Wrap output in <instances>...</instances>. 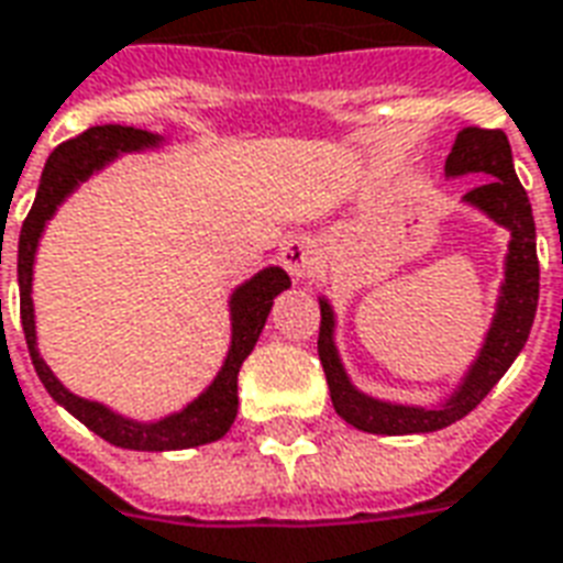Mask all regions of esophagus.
<instances>
[{
    "mask_svg": "<svg viewBox=\"0 0 563 563\" xmlns=\"http://www.w3.org/2000/svg\"><path fill=\"white\" fill-rule=\"evenodd\" d=\"M278 257H282L285 269L297 278V282H302V278H308L314 273L317 252L314 243H311L308 236H294V240H287L285 246H282V252H278Z\"/></svg>",
    "mask_w": 563,
    "mask_h": 563,
    "instance_id": "obj_1",
    "label": "esophagus"
}]
</instances>
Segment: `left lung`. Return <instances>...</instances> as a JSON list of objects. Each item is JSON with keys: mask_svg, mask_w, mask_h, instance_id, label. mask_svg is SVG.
Listing matches in <instances>:
<instances>
[{"mask_svg": "<svg viewBox=\"0 0 563 563\" xmlns=\"http://www.w3.org/2000/svg\"><path fill=\"white\" fill-rule=\"evenodd\" d=\"M463 175H487V180H481L472 192L463 196V205L481 210L484 217L493 219L510 234L505 255V282L498 290L496 314L487 329V338L477 350L475 362L460 379V386L437 407L379 400V397L358 391L353 379L346 377L344 362L335 346V311L327 297H320L317 353H320V365L327 371L332 407L356 430L379 433V437H409V433H433V430L454 424L489 395V388L505 377L507 367L514 365L519 350L526 346L540 297L538 234H534L531 201L514 172L510 142L501 130H481V126L460 130L445 159V177Z\"/></svg>", "mask_w": 563, "mask_h": 563, "instance_id": "8db88e82", "label": "left lung"}]
</instances>
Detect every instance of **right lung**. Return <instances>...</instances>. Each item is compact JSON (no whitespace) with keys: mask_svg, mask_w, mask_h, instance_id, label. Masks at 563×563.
I'll return each instance as SVG.
<instances>
[{"mask_svg":"<svg viewBox=\"0 0 563 563\" xmlns=\"http://www.w3.org/2000/svg\"><path fill=\"white\" fill-rule=\"evenodd\" d=\"M163 142H166L163 136L147 133V130H136V126L103 124L91 126L82 136L58 145L46 159L44 175H41V184H37L35 205L25 217L23 231H20V246H16L20 320H23L25 346H29V356H32L37 377H41V383H44V388L58 407H65L70 416L79 418L100 439L118 448H130V451H184V448L207 445V442H217V439L225 437L236 418V374H240L249 353L255 350L261 329H264L269 308H273V299L290 287V276L282 266H264L261 273H255L243 285L234 287V294L228 299L231 346H228L225 362L219 367L213 383L196 400H189L180 412L156 418V421H136V418L121 416L106 404L79 397L70 388L62 386V379L49 371V365L41 358V350H37L35 306H32L37 243L44 236L46 222L56 217L58 207L65 205V198L70 192L79 189V184H86L88 177L103 172L121 154L154 151Z\"/></svg>","mask_w":563,"mask_h":563,"instance_id":"1","label":"right lung"}]
</instances>
